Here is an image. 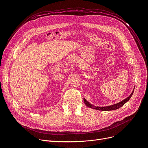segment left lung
Instances as JSON below:
<instances>
[{
    "instance_id": "left-lung-1",
    "label": "left lung",
    "mask_w": 148,
    "mask_h": 148,
    "mask_svg": "<svg viewBox=\"0 0 148 148\" xmlns=\"http://www.w3.org/2000/svg\"><path fill=\"white\" fill-rule=\"evenodd\" d=\"M134 92V89L133 91H132V92L131 93V95H130L128 97H127L126 99H125L124 100L122 101L121 102L117 103V104H115L114 105H111L109 106H106V107H96L95 106H93L92 104H91L90 103L88 102L86 99L84 98V104H86V106H88V107H91V108H92L96 110H102V111H109V110H116L118 109L120 107H121L122 106H123L125 103H126L130 99L132 96L133 95V93Z\"/></svg>"
}]
</instances>
